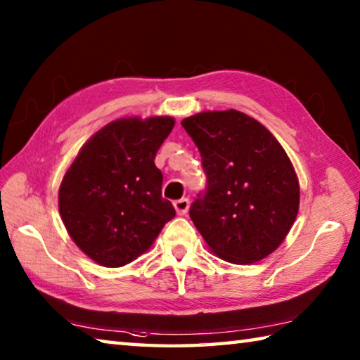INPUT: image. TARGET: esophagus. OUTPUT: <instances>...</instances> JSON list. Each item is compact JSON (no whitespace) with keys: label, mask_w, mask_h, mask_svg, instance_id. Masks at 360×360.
I'll return each instance as SVG.
<instances>
[{"label":"esophagus","mask_w":360,"mask_h":360,"mask_svg":"<svg viewBox=\"0 0 360 360\" xmlns=\"http://www.w3.org/2000/svg\"><path fill=\"white\" fill-rule=\"evenodd\" d=\"M173 205H174L176 212H178L179 216H184L186 212L188 211V206H191V202H188L187 198H181V200H176Z\"/></svg>","instance_id":"esophagus-1"}]
</instances>
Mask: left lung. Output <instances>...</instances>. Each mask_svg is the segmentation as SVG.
Returning <instances> with one entry per match:
<instances>
[{"label":"left lung","instance_id":"left-lung-1","mask_svg":"<svg viewBox=\"0 0 360 360\" xmlns=\"http://www.w3.org/2000/svg\"><path fill=\"white\" fill-rule=\"evenodd\" d=\"M202 155L206 191L191 219L212 252L252 264L281 245L297 217L300 187L278 139L245 112L208 111L181 122Z\"/></svg>","mask_w":360,"mask_h":360}]
</instances>
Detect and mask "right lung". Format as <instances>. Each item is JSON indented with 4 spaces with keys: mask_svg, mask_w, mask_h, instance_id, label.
<instances>
[{
    "mask_svg": "<svg viewBox=\"0 0 360 360\" xmlns=\"http://www.w3.org/2000/svg\"><path fill=\"white\" fill-rule=\"evenodd\" d=\"M173 127L168 115L114 120L82 146L65 173L60 216L72 241L96 264H130L174 217L154 163Z\"/></svg>",
    "mask_w": 360,
    "mask_h": 360,
    "instance_id": "right-lung-1",
    "label": "right lung"
}]
</instances>
